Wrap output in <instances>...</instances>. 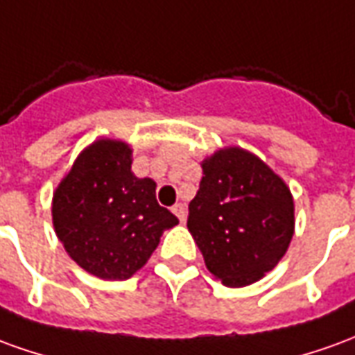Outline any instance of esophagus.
I'll return each instance as SVG.
<instances>
[{"mask_svg":"<svg viewBox=\"0 0 355 355\" xmlns=\"http://www.w3.org/2000/svg\"><path fill=\"white\" fill-rule=\"evenodd\" d=\"M173 213L177 215L180 223H184V220H186V207L182 205V203H177V205L173 207Z\"/></svg>","mask_w":355,"mask_h":355,"instance_id":"obj_1","label":"esophagus"}]
</instances>
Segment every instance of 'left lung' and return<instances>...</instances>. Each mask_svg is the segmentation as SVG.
<instances>
[{"label":"left lung","mask_w":355,"mask_h":355,"mask_svg":"<svg viewBox=\"0 0 355 355\" xmlns=\"http://www.w3.org/2000/svg\"><path fill=\"white\" fill-rule=\"evenodd\" d=\"M202 169L186 225L205 267L227 286L259 281L281 261L294 234L290 190L240 148L219 150Z\"/></svg>","instance_id":"8db88e82"}]
</instances>
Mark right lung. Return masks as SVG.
I'll return each instance as SVG.
<instances>
[{
    "instance_id": "obj_1",
    "label": "right lung",
    "mask_w": 355,
    "mask_h": 355,
    "mask_svg": "<svg viewBox=\"0 0 355 355\" xmlns=\"http://www.w3.org/2000/svg\"><path fill=\"white\" fill-rule=\"evenodd\" d=\"M125 142L86 148L53 194V227L84 271L125 281L146 265L178 219L155 200L152 178H136Z\"/></svg>"
}]
</instances>
